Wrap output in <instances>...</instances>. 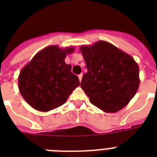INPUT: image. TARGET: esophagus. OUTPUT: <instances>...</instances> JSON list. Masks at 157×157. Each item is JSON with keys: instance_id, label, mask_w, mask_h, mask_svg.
Instances as JSON below:
<instances>
[{"instance_id": "obj_1", "label": "esophagus", "mask_w": 157, "mask_h": 157, "mask_svg": "<svg viewBox=\"0 0 157 157\" xmlns=\"http://www.w3.org/2000/svg\"><path fill=\"white\" fill-rule=\"evenodd\" d=\"M82 76H83V74H80V75H78V78H79V80H80V81H81Z\"/></svg>"}]
</instances>
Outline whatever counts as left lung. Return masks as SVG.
Wrapping results in <instances>:
<instances>
[{
  "instance_id": "8db88e82",
  "label": "left lung",
  "mask_w": 157,
  "mask_h": 157,
  "mask_svg": "<svg viewBox=\"0 0 157 157\" xmlns=\"http://www.w3.org/2000/svg\"><path fill=\"white\" fill-rule=\"evenodd\" d=\"M86 63L81 89L90 102L105 112H117L139 89V65L134 58L112 44L99 40L80 48Z\"/></svg>"
}]
</instances>
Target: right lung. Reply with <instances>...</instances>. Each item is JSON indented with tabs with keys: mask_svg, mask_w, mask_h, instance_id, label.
<instances>
[{
	"mask_svg": "<svg viewBox=\"0 0 157 157\" xmlns=\"http://www.w3.org/2000/svg\"><path fill=\"white\" fill-rule=\"evenodd\" d=\"M73 47L50 45L36 54L18 76V90L31 107L49 112L66 103L72 91L80 86L71 64L64 61Z\"/></svg>",
	"mask_w": 157,
	"mask_h": 157,
	"instance_id": "right-lung-1",
	"label": "right lung"
}]
</instances>
